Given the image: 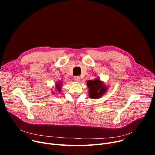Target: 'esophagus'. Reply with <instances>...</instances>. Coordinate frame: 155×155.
Here are the masks:
<instances>
[{
	"mask_svg": "<svg viewBox=\"0 0 155 155\" xmlns=\"http://www.w3.org/2000/svg\"><path fill=\"white\" fill-rule=\"evenodd\" d=\"M74 79L77 81V82H80V76L75 77L74 78Z\"/></svg>",
	"mask_w": 155,
	"mask_h": 155,
	"instance_id": "obj_1",
	"label": "esophagus"
}]
</instances>
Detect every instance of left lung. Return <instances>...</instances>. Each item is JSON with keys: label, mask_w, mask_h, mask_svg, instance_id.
<instances>
[{"label": "left lung", "mask_w": 155, "mask_h": 155, "mask_svg": "<svg viewBox=\"0 0 155 155\" xmlns=\"http://www.w3.org/2000/svg\"><path fill=\"white\" fill-rule=\"evenodd\" d=\"M87 85L88 88V95L91 99H99L106 93L108 87L99 78L94 80H88Z\"/></svg>", "instance_id": "left-lung-1"}]
</instances>
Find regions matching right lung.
I'll list each match as a JSON object with an SVG mask.
<instances>
[{"label": "right lung", "mask_w": 155, "mask_h": 155, "mask_svg": "<svg viewBox=\"0 0 155 155\" xmlns=\"http://www.w3.org/2000/svg\"><path fill=\"white\" fill-rule=\"evenodd\" d=\"M61 86H62V84H61V82H58V83H56V90L58 91V92H61Z\"/></svg>", "instance_id": "1"}]
</instances>
